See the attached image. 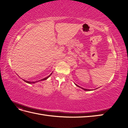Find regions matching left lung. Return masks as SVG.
Wrapping results in <instances>:
<instances>
[{
	"mask_svg": "<svg viewBox=\"0 0 128 128\" xmlns=\"http://www.w3.org/2000/svg\"><path fill=\"white\" fill-rule=\"evenodd\" d=\"M76 85V84H75ZM76 86H78V85H76ZM78 87H80V86H78ZM83 90H85V91H90V90H88V89H85V88H82Z\"/></svg>",
	"mask_w": 128,
	"mask_h": 128,
	"instance_id": "obj_1",
	"label": "left lung"
}]
</instances>
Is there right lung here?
I'll return each mask as SVG.
<instances>
[{
	"label": "right lung",
	"mask_w": 128,
	"mask_h": 128,
	"mask_svg": "<svg viewBox=\"0 0 128 128\" xmlns=\"http://www.w3.org/2000/svg\"><path fill=\"white\" fill-rule=\"evenodd\" d=\"M52 75V74L50 75H49L48 76H47V78H43V79H42V80H41V81H42V80H46V79H47V78H49V77H50V76ZM24 81H25V82H26L27 83H29V84H31V83H35V82H37V81H35V82H30V81H25V80H24Z\"/></svg>",
	"instance_id": "add662e5"
}]
</instances>
